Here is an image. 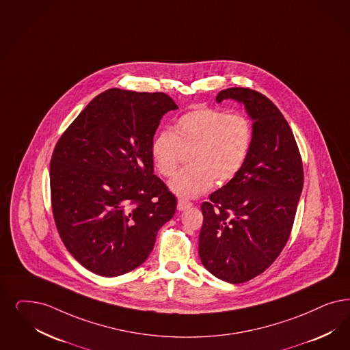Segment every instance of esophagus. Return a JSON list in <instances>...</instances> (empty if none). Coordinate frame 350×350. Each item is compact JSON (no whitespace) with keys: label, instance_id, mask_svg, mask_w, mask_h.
Wrapping results in <instances>:
<instances>
[{"label":"esophagus","instance_id":"obj_1","mask_svg":"<svg viewBox=\"0 0 350 350\" xmlns=\"http://www.w3.org/2000/svg\"><path fill=\"white\" fill-rule=\"evenodd\" d=\"M193 205L191 202H187V200H183V199H180L178 202H177V209L178 211H185V209H187V208H190Z\"/></svg>","mask_w":350,"mask_h":350}]
</instances>
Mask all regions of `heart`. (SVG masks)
Listing matches in <instances>:
<instances>
[{
	"mask_svg": "<svg viewBox=\"0 0 350 350\" xmlns=\"http://www.w3.org/2000/svg\"><path fill=\"white\" fill-rule=\"evenodd\" d=\"M254 138L251 120L239 112L198 107L180 116L174 129L159 133L151 145L157 173L172 177L189 155L190 168L182 170L169 189L181 199L206 193L213 182L226 185L241 172Z\"/></svg>",
	"mask_w": 350,
	"mask_h": 350,
	"instance_id": "b5f03b06",
	"label": "heart"
}]
</instances>
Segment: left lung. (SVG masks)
<instances>
[{
  "label": "left lung",
  "instance_id": "left-lung-1",
  "mask_svg": "<svg viewBox=\"0 0 350 350\" xmlns=\"http://www.w3.org/2000/svg\"><path fill=\"white\" fill-rule=\"evenodd\" d=\"M243 103L254 138L239 174L202 204L199 256L205 269L229 283L264 273L288 241L304 185L302 160L288 122L267 96L229 88L217 103Z\"/></svg>",
  "mask_w": 350,
  "mask_h": 350
}]
</instances>
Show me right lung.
Returning a JSON list of instances; mask_svg holds the SVG:
<instances>
[{"mask_svg": "<svg viewBox=\"0 0 350 350\" xmlns=\"http://www.w3.org/2000/svg\"><path fill=\"white\" fill-rule=\"evenodd\" d=\"M178 106L164 93L109 89L57 142L50 161L53 216L85 269L118 277L142 265L177 199L154 174L151 145Z\"/></svg>", "mask_w": 350, "mask_h": 350, "instance_id": "right-lung-1", "label": "right lung"}]
</instances>
